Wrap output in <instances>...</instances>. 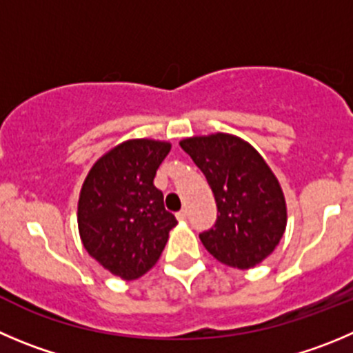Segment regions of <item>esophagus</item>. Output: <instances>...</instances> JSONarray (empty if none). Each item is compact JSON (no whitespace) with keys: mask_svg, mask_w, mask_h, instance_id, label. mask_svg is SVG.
Wrapping results in <instances>:
<instances>
[{"mask_svg":"<svg viewBox=\"0 0 353 353\" xmlns=\"http://www.w3.org/2000/svg\"><path fill=\"white\" fill-rule=\"evenodd\" d=\"M176 218H179L180 221H183V220H187V210H180L179 213H176Z\"/></svg>","mask_w":353,"mask_h":353,"instance_id":"1","label":"esophagus"}]
</instances>
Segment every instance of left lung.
Wrapping results in <instances>:
<instances>
[{"label":"left lung","instance_id":"8db88e82","mask_svg":"<svg viewBox=\"0 0 353 353\" xmlns=\"http://www.w3.org/2000/svg\"><path fill=\"white\" fill-rule=\"evenodd\" d=\"M180 147L216 201V223L199 234L203 246L229 267H256L277 248L288 223L286 197L274 171L251 143L230 133L189 137Z\"/></svg>","mask_w":353,"mask_h":353}]
</instances>
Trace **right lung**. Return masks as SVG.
Instances as JSON below:
<instances>
[{
  "label": "right lung",
  "instance_id": "obj_1",
  "mask_svg": "<svg viewBox=\"0 0 353 353\" xmlns=\"http://www.w3.org/2000/svg\"><path fill=\"white\" fill-rule=\"evenodd\" d=\"M170 142L132 139L95 161L78 201L81 243L105 270L124 281L142 277L159 260L179 223L166 211L154 176Z\"/></svg>",
  "mask_w": 353,
  "mask_h": 353
}]
</instances>
